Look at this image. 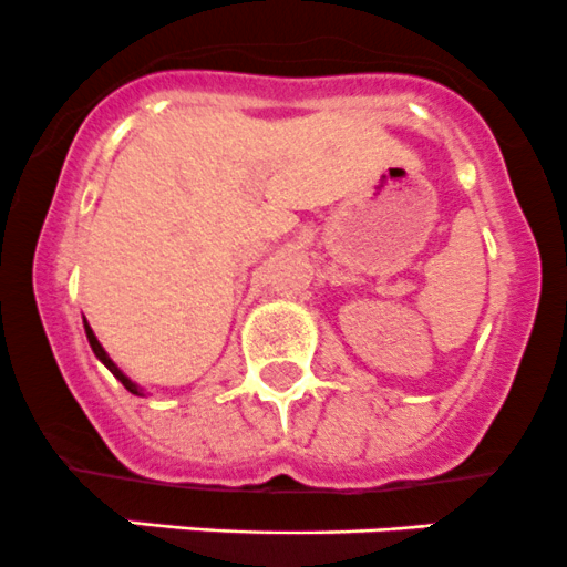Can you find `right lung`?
<instances>
[{"mask_svg":"<svg viewBox=\"0 0 567 567\" xmlns=\"http://www.w3.org/2000/svg\"><path fill=\"white\" fill-rule=\"evenodd\" d=\"M85 333H87V341H91V347H93L95 358H99V361H101V363H104V367H106V369H110V372H112V374H115V378H117V380H121V383H123V389H126V391H132V394H140V389H137V385H134V383H132V380H128V378H126V374H123V372H121V369H117V367H115V363H112V361H110V355H106V352H104V347H101V344H99V339H95V333H93V330H91V324H87V322H85Z\"/></svg>","mask_w":567,"mask_h":567,"instance_id":"add662e5","label":"right lung"}]
</instances>
